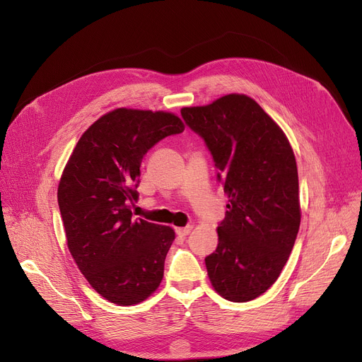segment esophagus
<instances>
[{
    "label": "esophagus",
    "mask_w": 362,
    "mask_h": 362,
    "mask_svg": "<svg viewBox=\"0 0 362 362\" xmlns=\"http://www.w3.org/2000/svg\"><path fill=\"white\" fill-rule=\"evenodd\" d=\"M191 230H192V226L177 227V229H176V233H177V236H179V238H185V236H187L189 233H191Z\"/></svg>",
    "instance_id": "obj_1"
}]
</instances>
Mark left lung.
<instances>
[{
    "label": "left lung",
    "mask_w": 362,
    "mask_h": 362,
    "mask_svg": "<svg viewBox=\"0 0 362 362\" xmlns=\"http://www.w3.org/2000/svg\"><path fill=\"white\" fill-rule=\"evenodd\" d=\"M180 112L210 149L229 197L217 250L205 258L208 277L224 299L252 300L277 280L299 230L293 149L279 124L243 93Z\"/></svg>",
    "instance_id": "left-lung-1"
}]
</instances>
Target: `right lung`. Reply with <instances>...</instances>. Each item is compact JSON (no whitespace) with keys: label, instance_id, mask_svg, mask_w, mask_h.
<instances>
[{"label":"right lung","instance_id":"right-lung-1","mask_svg":"<svg viewBox=\"0 0 362 362\" xmlns=\"http://www.w3.org/2000/svg\"><path fill=\"white\" fill-rule=\"evenodd\" d=\"M185 130L173 112L117 108L81 136L59 183L69 251L90 286L117 305L154 293L175 240L168 226L133 218L144 156Z\"/></svg>","mask_w":362,"mask_h":362}]
</instances>
